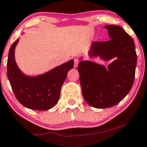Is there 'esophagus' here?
<instances>
[{"label": "esophagus", "mask_w": 147, "mask_h": 147, "mask_svg": "<svg viewBox=\"0 0 147 147\" xmlns=\"http://www.w3.org/2000/svg\"><path fill=\"white\" fill-rule=\"evenodd\" d=\"M78 62H79V61H78V59H74V68H76L78 67Z\"/></svg>", "instance_id": "1"}]
</instances>
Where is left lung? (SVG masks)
Returning <instances> with one entry per match:
<instances>
[{"label": "left lung", "instance_id": "1", "mask_svg": "<svg viewBox=\"0 0 147 147\" xmlns=\"http://www.w3.org/2000/svg\"><path fill=\"white\" fill-rule=\"evenodd\" d=\"M110 40L94 41L90 57H99L111 60L107 69L90 61H80L78 69L83 96L87 103L94 108L113 107L128 94L134 83L137 54L133 39L123 28L107 25Z\"/></svg>", "mask_w": 147, "mask_h": 147}]
</instances>
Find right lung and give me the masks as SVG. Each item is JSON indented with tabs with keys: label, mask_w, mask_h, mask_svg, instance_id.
<instances>
[{
	"label": "right lung",
	"mask_w": 147,
	"mask_h": 147,
	"mask_svg": "<svg viewBox=\"0 0 147 147\" xmlns=\"http://www.w3.org/2000/svg\"><path fill=\"white\" fill-rule=\"evenodd\" d=\"M19 39L11 45L7 59V77L14 94L26 108L45 111L56 105L60 96L61 88L68 72L74 67L71 59L47 73L28 76L20 71L15 59V49Z\"/></svg>",
	"instance_id": "right-lung-1"
}]
</instances>
